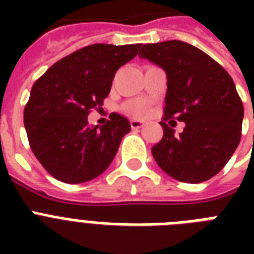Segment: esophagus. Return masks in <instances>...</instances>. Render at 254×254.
I'll use <instances>...</instances> for the list:
<instances>
[{
    "label": "esophagus",
    "instance_id": "1",
    "mask_svg": "<svg viewBox=\"0 0 254 254\" xmlns=\"http://www.w3.org/2000/svg\"><path fill=\"white\" fill-rule=\"evenodd\" d=\"M131 129H139V127H143L142 121H138V120H131L130 121Z\"/></svg>",
    "mask_w": 254,
    "mask_h": 254
}]
</instances>
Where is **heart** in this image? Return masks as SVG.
Here are the masks:
<instances>
[{
  "mask_svg": "<svg viewBox=\"0 0 254 254\" xmlns=\"http://www.w3.org/2000/svg\"><path fill=\"white\" fill-rule=\"evenodd\" d=\"M124 109L130 116H145L149 112V105L143 100H133L129 101Z\"/></svg>",
  "mask_w": 254,
  "mask_h": 254,
  "instance_id": "b5f03b06",
  "label": "heart"
}]
</instances>
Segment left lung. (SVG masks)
Segmentation results:
<instances>
[{
    "mask_svg": "<svg viewBox=\"0 0 254 254\" xmlns=\"http://www.w3.org/2000/svg\"><path fill=\"white\" fill-rule=\"evenodd\" d=\"M139 58L166 72L163 137L151 149L174 179L200 183L216 175L239 146L244 107L229 73L201 50L182 41L143 45ZM167 119L185 123L175 135ZM174 125L173 126L172 124Z\"/></svg>",
    "mask_w": 254,
    "mask_h": 254,
    "instance_id": "1",
    "label": "left lung"
}]
</instances>
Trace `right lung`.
Returning a JSON list of instances; mask_svg holds the SVG:
<instances>
[{
	"label": "right lung",
	"instance_id": "1",
	"mask_svg": "<svg viewBox=\"0 0 254 254\" xmlns=\"http://www.w3.org/2000/svg\"><path fill=\"white\" fill-rule=\"evenodd\" d=\"M141 45L96 43L53 64L35 83L23 120L31 150L58 181L76 185L103 174L130 131L124 116L112 113L105 125H88L92 109L109 95L117 69Z\"/></svg>",
	"mask_w": 254,
	"mask_h": 254
}]
</instances>
